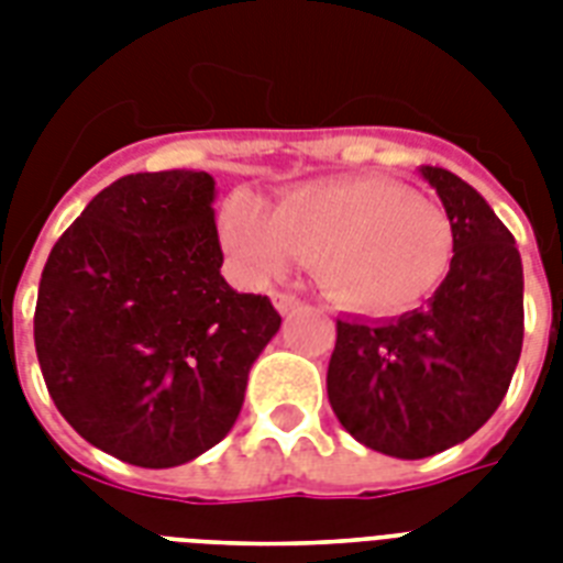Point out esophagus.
<instances>
[{"instance_id": "esophagus-1", "label": "esophagus", "mask_w": 563, "mask_h": 563, "mask_svg": "<svg viewBox=\"0 0 563 563\" xmlns=\"http://www.w3.org/2000/svg\"><path fill=\"white\" fill-rule=\"evenodd\" d=\"M274 307H277L280 316H289V312H295L300 307V298H295L289 291H274Z\"/></svg>"}]
</instances>
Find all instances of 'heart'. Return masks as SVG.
Masks as SVG:
<instances>
[{
  "instance_id": "1",
  "label": "heart",
  "mask_w": 563,
  "mask_h": 563,
  "mask_svg": "<svg viewBox=\"0 0 563 563\" xmlns=\"http://www.w3.org/2000/svg\"><path fill=\"white\" fill-rule=\"evenodd\" d=\"M228 254L254 280L289 274L316 260L318 277L339 303L397 316L418 307L450 272L453 228L423 195L385 178L312 180L268 210L247 192L221 212Z\"/></svg>"
}]
</instances>
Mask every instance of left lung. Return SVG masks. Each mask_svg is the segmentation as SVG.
<instances>
[{
    "label": "left lung",
    "instance_id": "1",
    "mask_svg": "<svg viewBox=\"0 0 563 563\" xmlns=\"http://www.w3.org/2000/svg\"><path fill=\"white\" fill-rule=\"evenodd\" d=\"M453 228V260L427 307L391 321L339 318L327 368L335 418L360 444L427 459L497 411L523 347V263L471 184L420 166Z\"/></svg>",
    "mask_w": 563,
    "mask_h": 563
}]
</instances>
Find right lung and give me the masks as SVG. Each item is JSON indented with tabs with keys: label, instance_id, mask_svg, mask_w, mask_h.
<instances>
[{
	"label": "right lung",
	"instance_id": "obj_1",
	"mask_svg": "<svg viewBox=\"0 0 563 563\" xmlns=\"http://www.w3.org/2000/svg\"><path fill=\"white\" fill-rule=\"evenodd\" d=\"M216 180L136 172L92 198L40 277L34 347L57 411L136 467H178L236 423L247 371L280 330L221 277Z\"/></svg>",
	"mask_w": 563,
	"mask_h": 563
}]
</instances>
